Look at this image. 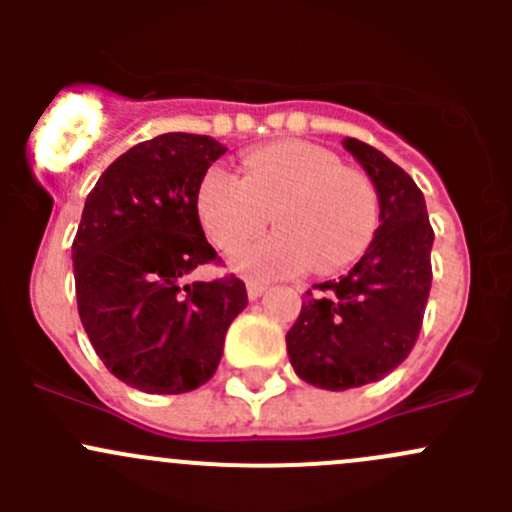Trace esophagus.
<instances>
[{
  "mask_svg": "<svg viewBox=\"0 0 512 512\" xmlns=\"http://www.w3.org/2000/svg\"><path fill=\"white\" fill-rule=\"evenodd\" d=\"M265 292H267L265 282H260V280H250V282H247V297H250V299L262 297V294H265Z\"/></svg>",
  "mask_w": 512,
  "mask_h": 512,
  "instance_id": "obj_1",
  "label": "esophagus"
}]
</instances>
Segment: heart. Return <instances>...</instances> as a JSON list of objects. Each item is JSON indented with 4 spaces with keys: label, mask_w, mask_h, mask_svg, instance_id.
Returning a JSON list of instances; mask_svg holds the SVG:
<instances>
[{
    "label": "heart",
    "mask_w": 512,
    "mask_h": 512,
    "mask_svg": "<svg viewBox=\"0 0 512 512\" xmlns=\"http://www.w3.org/2000/svg\"><path fill=\"white\" fill-rule=\"evenodd\" d=\"M195 213L213 247L232 252L277 225L272 235L237 252V272L257 280L352 265L379 227V193L369 175L347 168L332 151L280 141L245 153L240 175L210 168L195 190Z\"/></svg>",
    "instance_id": "obj_1"
}]
</instances>
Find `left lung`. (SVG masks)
<instances>
[{
	"label": "left lung",
	"instance_id": "left-lung-1",
	"mask_svg": "<svg viewBox=\"0 0 512 512\" xmlns=\"http://www.w3.org/2000/svg\"><path fill=\"white\" fill-rule=\"evenodd\" d=\"M376 185L381 225L349 275L309 289L287 332L299 379L329 391L374 384L414 349L431 292L433 227L406 170L356 138L344 141Z\"/></svg>",
	"mask_w": 512,
	"mask_h": 512
}]
</instances>
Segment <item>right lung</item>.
<instances>
[{
    "label": "right lung",
    "mask_w": 512,
    "mask_h": 512,
    "mask_svg": "<svg viewBox=\"0 0 512 512\" xmlns=\"http://www.w3.org/2000/svg\"><path fill=\"white\" fill-rule=\"evenodd\" d=\"M225 153L215 138L163 133L98 178L71 245L79 317L116 379L146 394H185L213 379L227 327L247 307L235 275L185 282L218 265L195 190Z\"/></svg>",
    "instance_id": "1"
}]
</instances>
